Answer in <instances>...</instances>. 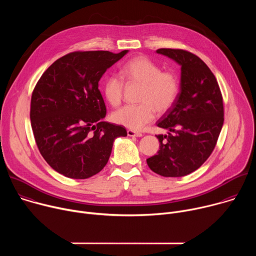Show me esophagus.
I'll use <instances>...</instances> for the list:
<instances>
[{"mask_svg":"<svg viewBox=\"0 0 256 256\" xmlns=\"http://www.w3.org/2000/svg\"><path fill=\"white\" fill-rule=\"evenodd\" d=\"M128 136H142V134L140 132H134L132 130H128Z\"/></svg>","mask_w":256,"mask_h":256,"instance_id":"34e87169","label":"esophagus"}]
</instances>
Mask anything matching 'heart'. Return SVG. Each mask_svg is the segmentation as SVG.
<instances>
[{
  "label": "heart",
  "instance_id": "heart-1",
  "mask_svg": "<svg viewBox=\"0 0 256 256\" xmlns=\"http://www.w3.org/2000/svg\"><path fill=\"white\" fill-rule=\"evenodd\" d=\"M120 77L130 85H142L138 94L140 103L126 105L112 114V120L126 128L140 130L151 122L156 114L166 112L177 100L180 81L174 70H162L161 66L146 56L128 60L120 70ZM124 85L116 76H108L102 84L107 102L118 106L124 98Z\"/></svg>",
  "mask_w": 256,
  "mask_h": 256
}]
</instances>
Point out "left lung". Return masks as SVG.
I'll return each mask as SVG.
<instances>
[{"instance_id": "left-lung-1", "label": "left lung", "mask_w": 256, "mask_h": 256, "mask_svg": "<svg viewBox=\"0 0 256 256\" xmlns=\"http://www.w3.org/2000/svg\"><path fill=\"white\" fill-rule=\"evenodd\" d=\"M156 52L181 66L180 91L157 122L169 132L156 136L160 149L147 164L161 176L181 177L198 169L214 151L224 124L223 97L214 75L198 56L184 50Z\"/></svg>"}]
</instances>
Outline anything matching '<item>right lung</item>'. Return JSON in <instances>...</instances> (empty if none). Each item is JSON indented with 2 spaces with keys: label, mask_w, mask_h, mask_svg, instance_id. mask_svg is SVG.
Listing matches in <instances>:
<instances>
[{
  "label": "right lung",
  "mask_w": 256,
  "mask_h": 256,
  "mask_svg": "<svg viewBox=\"0 0 256 256\" xmlns=\"http://www.w3.org/2000/svg\"><path fill=\"white\" fill-rule=\"evenodd\" d=\"M128 50L74 52L56 60L36 84L30 120L38 148L56 172L86 179L107 164L122 126L103 122L106 107L98 83Z\"/></svg>",
  "instance_id": "1"
}]
</instances>
